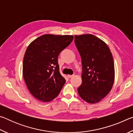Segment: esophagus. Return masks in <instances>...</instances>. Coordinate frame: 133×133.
I'll return each mask as SVG.
<instances>
[{"instance_id":"esophagus-1","label":"esophagus","mask_w":133,"mask_h":133,"mask_svg":"<svg viewBox=\"0 0 133 133\" xmlns=\"http://www.w3.org/2000/svg\"><path fill=\"white\" fill-rule=\"evenodd\" d=\"M67 76H68L69 78H71V77H73L74 75H67Z\"/></svg>"}]
</instances>
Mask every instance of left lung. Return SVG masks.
<instances>
[{
  "mask_svg": "<svg viewBox=\"0 0 133 133\" xmlns=\"http://www.w3.org/2000/svg\"><path fill=\"white\" fill-rule=\"evenodd\" d=\"M75 42L83 66L78 94L87 103H97L109 93L114 84L115 70L111 51L104 42L91 34L75 35Z\"/></svg>",
  "mask_w": 133,
  "mask_h": 133,
  "instance_id": "8db88e82",
  "label": "left lung"
}]
</instances>
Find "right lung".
<instances>
[{
    "mask_svg": "<svg viewBox=\"0 0 133 133\" xmlns=\"http://www.w3.org/2000/svg\"><path fill=\"white\" fill-rule=\"evenodd\" d=\"M73 35H43L31 42L23 57V76L30 93L49 102L57 97L66 80L59 71L58 56L73 40Z\"/></svg>",
    "mask_w": 133,
    "mask_h": 133,
    "instance_id": "right-lung-1",
    "label": "right lung"
}]
</instances>
